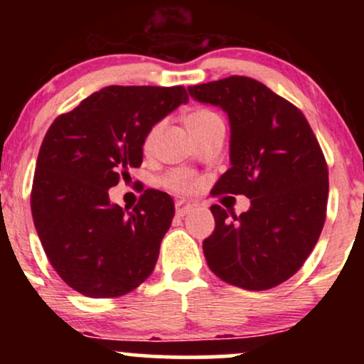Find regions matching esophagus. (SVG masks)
Instances as JSON below:
<instances>
[{
    "label": "esophagus",
    "mask_w": 364,
    "mask_h": 364,
    "mask_svg": "<svg viewBox=\"0 0 364 364\" xmlns=\"http://www.w3.org/2000/svg\"><path fill=\"white\" fill-rule=\"evenodd\" d=\"M191 208H193V207H191L188 202H185V200H178V202H176V214L179 217H185L186 214H190Z\"/></svg>",
    "instance_id": "esophagus-1"
}]
</instances>
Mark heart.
Here are the masks:
<instances>
[{"label": "heart", "mask_w": 364, "mask_h": 364, "mask_svg": "<svg viewBox=\"0 0 364 364\" xmlns=\"http://www.w3.org/2000/svg\"><path fill=\"white\" fill-rule=\"evenodd\" d=\"M215 119H220L217 112H214L212 109H207V107H198V109L191 111L190 114H188L186 123H188V128H190V132H195V129L207 127V124H210L212 121ZM157 129L159 127H154L150 129L147 139H145V149H150L154 139H156ZM166 183H168L169 188H173V190H179V191H191L195 190L196 185H198L196 179L191 176L190 173H186V171H174V173H171L168 179H166Z\"/></svg>", "instance_id": "heart-1"}]
</instances>
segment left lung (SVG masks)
I'll return each mask as SVG.
<instances>
[{
    "label": "left lung",
    "mask_w": 364,
    "mask_h": 364,
    "mask_svg": "<svg viewBox=\"0 0 364 364\" xmlns=\"http://www.w3.org/2000/svg\"><path fill=\"white\" fill-rule=\"evenodd\" d=\"M188 92L229 118L231 168L215 191L252 203L232 219L220 205L210 207L208 269L241 289L279 286L301 269L323 229L328 169L318 140L298 107L250 77L232 75Z\"/></svg>",
    "instance_id": "obj_1"
}]
</instances>
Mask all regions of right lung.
<instances>
[{"label":"right lung","instance_id":"obj_1","mask_svg":"<svg viewBox=\"0 0 364 364\" xmlns=\"http://www.w3.org/2000/svg\"><path fill=\"white\" fill-rule=\"evenodd\" d=\"M186 102L181 85H109L58 116L46 133L32 217L54 270L80 294L116 298L152 274L173 198L145 190L133 210H123L107 190L141 164L154 124Z\"/></svg>","mask_w":364,"mask_h":364}]
</instances>
